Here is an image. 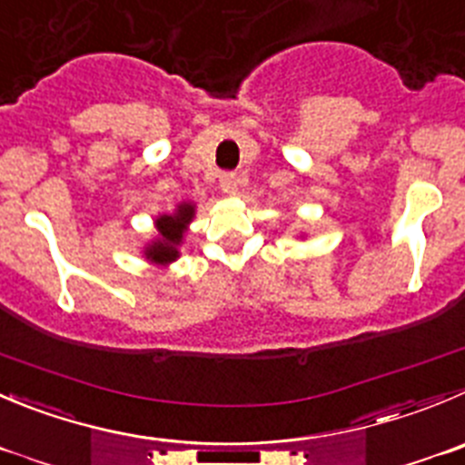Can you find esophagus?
I'll return each mask as SVG.
<instances>
[{"instance_id":"obj_1","label":"esophagus","mask_w":465,"mask_h":465,"mask_svg":"<svg viewBox=\"0 0 465 465\" xmlns=\"http://www.w3.org/2000/svg\"><path fill=\"white\" fill-rule=\"evenodd\" d=\"M219 187L221 192L228 193V196H235V193L240 192V178H237L235 173H221Z\"/></svg>"}]
</instances>
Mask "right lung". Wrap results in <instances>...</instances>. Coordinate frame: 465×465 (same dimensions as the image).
<instances>
[{
    "mask_svg": "<svg viewBox=\"0 0 465 465\" xmlns=\"http://www.w3.org/2000/svg\"><path fill=\"white\" fill-rule=\"evenodd\" d=\"M193 216H196V203L192 201L178 203L171 214H159L154 219L157 235L143 246V258L157 267H169L171 262H175Z\"/></svg>",
    "mask_w": 465,
    "mask_h": 465,
    "instance_id": "1",
    "label": "right lung"
}]
</instances>
